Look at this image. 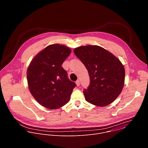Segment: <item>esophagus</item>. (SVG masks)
Segmentation results:
<instances>
[{
    "mask_svg": "<svg viewBox=\"0 0 148 148\" xmlns=\"http://www.w3.org/2000/svg\"><path fill=\"white\" fill-rule=\"evenodd\" d=\"M75 84H76V85H77V86H79V85H80V81L79 80V79H78V80H77L76 81V82H75Z\"/></svg>",
    "mask_w": 148,
    "mask_h": 148,
    "instance_id": "1",
    "label": "esophagus"
}]
</instances>
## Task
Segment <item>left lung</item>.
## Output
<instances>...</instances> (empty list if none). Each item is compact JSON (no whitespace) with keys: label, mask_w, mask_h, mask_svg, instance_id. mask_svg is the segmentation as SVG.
<instances>
[{"label":"left lung","mask_w":148,"mask_h":148,"mask_svg":"<svg viewBox=\"0 0 148 148\" xmlns=\"http://www.w3.org/2000/svg\"><path fill=\"white\" fill-rule=\"evenodd\" d=\"M74 53L88 71L90 84L83 91L86 100L99 107L115 101L125 81V69L120 60L107 50L94 45L78 47Z\"/></svg>","instance_id":"left-lung-1"}]
</instances>
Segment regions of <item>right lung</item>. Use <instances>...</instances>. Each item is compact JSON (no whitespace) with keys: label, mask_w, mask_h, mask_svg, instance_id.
<instances>
[{"label":"right lung","mask_w":148,"mask_h":148,"mask_svg":"<svg viewBox=\"0 0 148 148\" xmlns=\"http://www.w3.org/2000/svg\"><path fill=\"white\" fill-rule=\"evenodd\" d=\"M71 52L64 45H51L38 53L30 63L27 71L29 88L44 107L57 109L70 99L76 84L70 80L61 66Z\"/></svg>","instance_id":"right-lung-1"}]
</instances>
